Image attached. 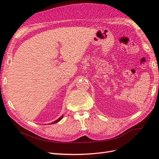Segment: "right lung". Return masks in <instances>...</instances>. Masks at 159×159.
<instances>
[{
    "label": "right lung",
    "mask_w": 159,
    "mask_h": 159,
    "mask_svg": "<svg viewBox=\"0 0 159 159\" xmlns=\"http://www.w3.org/2000/svg\"><path fill=\"white\" fill-rule=\"evenodd\" d=\"M62 117H63V116H61V117H60V118H59L58 119H57L56 121H54V123H52V124H54V123H57V122H58V121H60V120H61V119H62Z\"/></svg>",
    "instance_id": "right-lung-1"
}]
</instances>
